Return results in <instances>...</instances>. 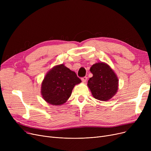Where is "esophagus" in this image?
Listing matches in <instances>:
<instances>
[{
  "instance_id": "1",
  "label": "esophagus",
  "mask_w": 151,
  "mask_h": 151,
  "mask_svg": "<svg viewBox=\"0 0 151 151\" xmlns=\"http://www.w3.org/2000/svg\"><path fill=\"white\" fill-rule=\"evenodd\" d=\"M87 79H88V78H87V77L85 76V77H83V78H81V80L83 83H86V81H87Z\"/></svg>"
}]
</instances>
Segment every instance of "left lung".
Returning <instances> with one entry per match:
<instances>
[{
  "mask_svg": "<svg viewBox=\"0 0 151 151\" xmlns=\"http://www.w3.org/2000/svg\"><path fill=\"white\" fill-rule=\"evenodd\" d=\"M93 76L88 82V86L92 96L100 101H108L113 98L118 90V77L105 62L94 63L90 68Z\"/></svg>",
  "mask_w": 151,
  "mask_h": 151,
  "instance_id": "left-lung-1",
  "label": "left lung"
}]
</instances>
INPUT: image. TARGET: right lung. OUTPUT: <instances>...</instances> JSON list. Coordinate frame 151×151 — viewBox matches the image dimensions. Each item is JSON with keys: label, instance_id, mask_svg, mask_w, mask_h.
I'll use <instances>...</instances> for the list:
<instances>
[{"label": "right lung", "instance_id": "obj_1", "mask_svg": "<svg viewBox=\"0 0 151 151\" xmlns=\"http://www.w3.org/2000/svg\"><path fill=\"white\" fill-rule=\"evenodd\" d=\"M81 83L76 73L59 64L47 71L41 86L43 99L50 105H62L71 96L75 85Z\"/></svg>", "mask_w": 151, "mask_h": 151}]
</instances>
